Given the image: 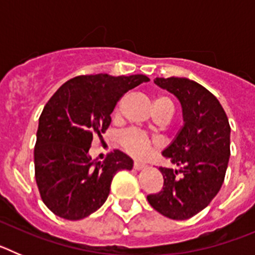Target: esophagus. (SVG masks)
<instances>
[{
	"mask_svg": "<svg viewBox=\"0 0 255 255\" xmlns=\"http://www.w3.org/2000/svg\"><path fill=\"white\" fill-rule=\"evenodd\" d=\"M134 168L136 171H140V170H145L147 168V164L141 163V162H134Z\"/></svg>",
	"mask_w": 255,
	"mask_h": 255,
	"instance_id": "obj_1",
	"label": "esophagus"
}]
</instances>
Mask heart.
<instances>
[{"instance_id": "obj_1", "label": "heart", "mask_w": 255, "mask_h": 255, "mask_svg": "<svg viewBox=\"0 0 255 255\" xmlns=\"http://www.w3.org/2000/svg\"><path fill=\"white\" fill-rule=\"evenodd\" d=\"M153 105H154V107L166 106V107L173 108L172 101L166 96L157 97ZM116 115H119V108L116 110ZM120 143L124 149L135 158L147 157L153 149H155L159 145V141L157 139L135 129L126 130L125 132H123L120 136Z\"/></svg>"}]
</instances>
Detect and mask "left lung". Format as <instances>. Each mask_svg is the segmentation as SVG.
I'll use <instances>...</instances> for the list:
<instances>
[{"mask_svg":"<svg viewBox=\"0 0 255 255\" xmlns=\"http://www.w3.org/2000/svg\"><path fill=\"white\" fill-rule=\"evenodd\" d=\"M154 83L180 101L184 126L162 152L180 170L159 167L163 188L147 197L171 220H188L203 211L220 191L230 158V124L208 89L186 78H155Z\"/></svg>","mask_w":255,"mask_h":255,"instance_id":"1","label":"left lung"}]
</instances>
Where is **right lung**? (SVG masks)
Returning <instances> with one entry per match:
<instances>
[{"label":"right lung","instance_id":"obj_1","mask_svg":"<svg viewBox=\"0 0 255 255\" xmlns=\"http://www.w3.org/2000/svg\"><path fill=\"white\" fill-rule=\"evenodd\" d=\"M149 82L145 75H80L61 85L39 117L34 147L35 181L47 208L65 220H82L101 208L117 171L131 170L132 159L114 150L92 161L93 136L111 124L121 97Z\"/></svg>","mask_w":255,"mask_h":255}]
</instances>
